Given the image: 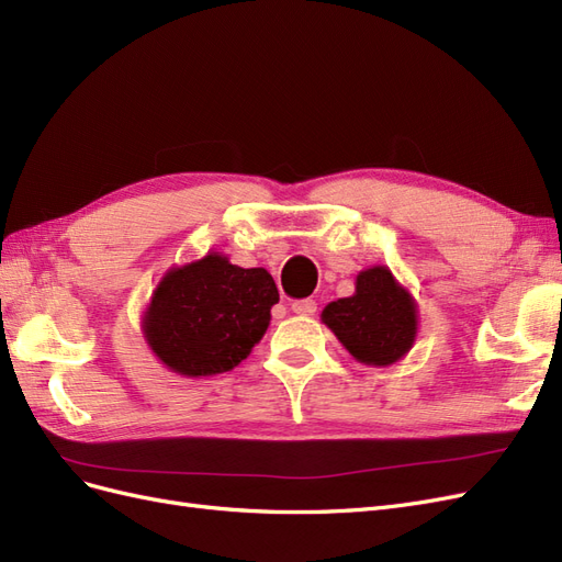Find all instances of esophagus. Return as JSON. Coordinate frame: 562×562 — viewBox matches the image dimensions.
Returning a JSON list of instances; mask_svg holds the SVG:
<instances>
[{
  "instance_id": "1",
  "label": "esophagus",
  "mask_w": 562,
  "mask_h": 562,
  "mask_svg": "<svg viewBox=\"0 0 562 562\" xmlns=\"http://www.w3.org/2000/svg\"><path fill=\"white\" fill-rule=\"evenodd\" d=\"M291 310H293L295 314H302V316H312V314L316 312V300H312V297L295 300V302L291 304Z\"/></svg>"
}]
</instances>
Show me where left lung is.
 Listing matches in <instances>:
<instances>
[{"instance_id": "left-lung-1", "label": "left lung", "mask_w": 562, "mask_h": 562, "mask_svg": "<svg viewBox=\"0 0 562 562\" xmlns=\"http://www.w3.org/2000/svg\"><path fill=\"white\" fill-rule=\"evenodd\" d=\"M321 316L353 359L372 366L396 363L417 333L415 302L386 267L361 271L356 293L330 302Z\"/></svg>"}]
</instances>
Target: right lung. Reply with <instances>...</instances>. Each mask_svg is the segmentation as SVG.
I'll return each mask as SVG.
<instances>
[{
    "mask_svg": "<svg viewBox=\"0 0 562 562\" xmlns=\"http://www.w3.org/2000/svg\"><path fill=\"white\" fill-rule=\"evenodd\" d=\"M277 283L262 267L223 255L168 271L145 316L147 342L180 375H217L239 366L269 326Z\"/></svg>",
    "mask_w": 562,
    "mask_h": 562,
    "instance_id": "1",
    "label": "right lung"
}]
</instances>
